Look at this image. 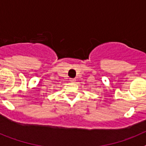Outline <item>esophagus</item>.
<instances>
[{
	"label": "esophagus",
	"instance_id": "34e87169",
	"mask_svg": "<svg viewBox=\"0 0 146 146\" xmlns=\"http://www.w3.org/2000/svg\"><path fill=\"white\" fill-rule=\"evenodd\" d=\"M70 82H76V80L75 79H70Z\"/></svg>",
	"mask_w": 146,
	"mask_h": 146
}]
</instances>
